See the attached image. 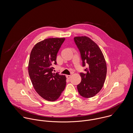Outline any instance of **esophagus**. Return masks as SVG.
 <instances>
[{
    "instance_id": "esophagus-1",
    "label": "esophagus",
    "mask_w": 133,
    "mask_h": 133,
    "mask_svg": "<svg viewBox=\"0 0 133 133\" xmlns=\"http://www.w3.org/2000/svg\"><path fill=\"white\" fill-rule=\"evenodd\" d=\"M66 78H67L68 79H70L71 77V75H66Z\"/></svg>"
}]
</instances>
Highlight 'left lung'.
<instances>
[{
  "label": "left lung",
  "instance_id": "1",
  "mask_svg": "<svg viewBox=\"0 0 133 133\" xmlns=\"http://www.w3.org/2000/svg\"><path fill=\"white\" fill-rule=\"evenodd\" d=\"M74 40L80 53L82 66H88L85 73H80L81 81L77 89L82 97L91 98L103 87L107 72L106 62L100 49L90 38L81 36Z\"/></svg>",
  "mask_w": 133,
  "mask_h": 133
}]
</instances>
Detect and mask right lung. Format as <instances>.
<instances>
[{"instance_id": "obj_1", "label": "right lung", "mask_w": 133, "mask_h": 133, "mask_svg": "<svg viewBox=\"0 0 133 133\" xmlns=\"http://www.w3.org/2000/svg\"><path fill=\"white\" fill-rule=\"evenodd\" d=\"M65 38L45 39L32 49L29 62L28 71L32 84L43 99L54 101L63 91L66 77L58 73H53V64H56L57 54Z\"/></svg>"}]
</instances>
